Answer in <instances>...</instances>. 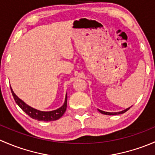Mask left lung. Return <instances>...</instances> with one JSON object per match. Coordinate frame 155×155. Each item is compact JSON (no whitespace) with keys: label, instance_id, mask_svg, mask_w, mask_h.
I'll return each instance as SVG.
<instances>
[{"label":"left lung","instance_id":"8db88e82","mask_svg":"<svg viewBox=\"0 0 155 155\" xmlns=\"http://www.w3.org/2000/svg\"><path fill=\"white\" fill-rule=\"evenodd\" d=\"M130 107H128V108H127V109H125V110H122V111H119V112H116V113H110V112H105V111H103V110H99V109H98V110L99 111L100 113H102V114H105V115H110V116H113V115H119V114H122V113H125L126 111H127L129 109H130Z\"/></svg>","mask_w":155,"mask_h":155}]
</instances>
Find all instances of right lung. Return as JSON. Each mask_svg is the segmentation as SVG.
<instances>
[{"label":"right lung","instance_id":"right-lung-1","mask_svg":"<svg viewBox=\"0 0 155 155\" xmlns=\"http://www.w3.org/2000/svg\"><path fill=\"white\" fill-rule=\"evenodd\" d=\"M11 92H12V96H13L14 99H15V103L18 105L19 107L27 113L28 116L33 118V119H36L38 121H44V122H51V121H55L62 117L64 113L66 110L67 107V95H66V98H65L64 104L63 106L60 107L58 109L55 110L51 111H41L39 110H36L35 108L32 107L27 104L25 102H24L21 99L18 98L15 92H13L12 89L11 88Z\"/></svg>","mask_w":155,"mask_h":155}]
</instances>
